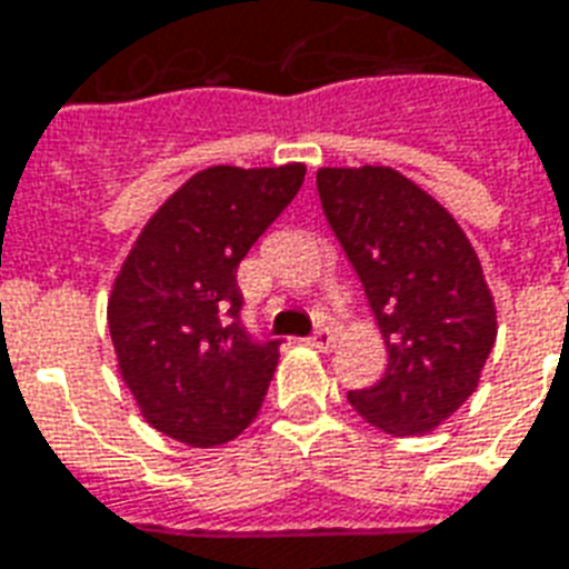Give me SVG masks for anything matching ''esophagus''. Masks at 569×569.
<instances>
[{
	"label": "esophagus",
	"mask_w": 569,
	"mask_h": 569,
	"mask_svg": "<svg viewBox=\"0 0 569 569\" xmlns=\"http://www.w3.org/2000/svg\"><path fill=\"white\" fill-rule=\"evenodd\" d=\"M308 341L313 347H320V350H329V347L335 345V329L329 326V322H320V326H317V332L310 335Z\"/></svg>",
	"instance_id": "esophagus-1"
}]
</instances>
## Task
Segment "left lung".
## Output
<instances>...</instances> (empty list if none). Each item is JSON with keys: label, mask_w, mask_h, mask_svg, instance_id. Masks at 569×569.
<instances>
[{"label": "left lung", "mask_w": 569, "mask_h": 569, "mask_svg": "<svg viewBox=\"0 0 569 569\" xmlns=\"http://www.w3.org/2000/svg\"><path fill=\"white\" fill-rule=\"evenodd\" d=\"M317 191L390 357L381 381L347 399L371 427L423 436L476 393L497 338L476 249L439 200L390 167H322Z\"/></svg>", "instance_id": "obj_1"}]
</instances>
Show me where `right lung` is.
<instances>
[{"label": "right lung", "instance_id": "obj_1", "mask_svg": "<svg viewBox=\"0 0 569 569\" xmlns=\"http://www.w3.org/2000/svg\"><path fill=\"white\" fill-rule=\"evenodd\" d=\"M301 182V163L200 170L130 249L109 301V335L121 378L163 436L210 448L259 415L280 341L247 329L237 264Z\"/></svg>", "mask_w": 569, "mask_h": 569}]
</instances>
